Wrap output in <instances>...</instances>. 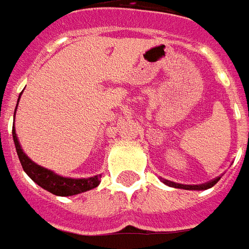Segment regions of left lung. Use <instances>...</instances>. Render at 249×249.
<instances>
[{
    "label": "left lung",
    "mask_w": 249,
    "mask_h": 249,
    "mask_svg": "<svg viewBox=\"0 0 249 249\" xmlns=\"http://www.w3.org/2000/svg\"><path fill=\"white\" fill-rule=\"evenodd\" d=\"M220 180V178H216L212 181H208L205 184H200V185H184V184H176L173 181H169V180H162V183L167 184L169 187L173 188H180V189H188V191H203V189H208V188L213 187L214 184L217 183Z\"/></svg>",
    "instance_id": "obj_1"
}]
</instances>
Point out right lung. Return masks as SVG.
Listing matches in <instances>:
<instances>
[{"label":"right lung","instance_id":"right-lung-1","mask_svg":"<svg viewBox=\"0 0 249 249\" xmlns=\"http://www.w3.org/2000/svg\"><path fill=\"white\" fill-rule=\"evenodd\" d=\"M13 140L14 145H16V151H17V155H18L19 162H21V165L24 168L26 175L36 184H38L41 188H44L48 192L53 193L56 196H73V195L87 192V191H90L93 188L98 187L101 175L88 178H62V176H58L57 173H54L51 169H46V168L41 167V165H37L35 161H32L29 157L24 153L22 148L19 145V141L17 139L14 128Z\"/></svg>","mask_w":249,"mask_h":249}]
</instances>
